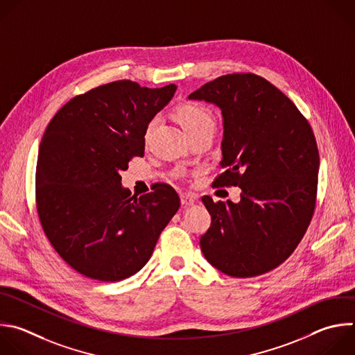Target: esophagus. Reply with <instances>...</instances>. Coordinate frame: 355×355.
Returning a JSON list of instances; mask_svg holds the SVG:
<instances>
[{
  "label": "esophagus",
  "mask_w": 355,
  "mask_h": 355,
  "mask_svg": "<svg viewBox=\"0 0 355 355\" xmlns=\"http://www.w3.org/2000/svg\"><path fill=\"white\" fill-rule=\"evenodd\" d=\"M195 196L191 195V193H182L181 195V205L184 206H192L195 203Z\"/></svg>",
  "instance_id": "esophagus-1"
}]
</instances>
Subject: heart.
I'll return each instance as SVG.
<instances>
[{"instance_id": "obj_1", "label": "heart", "mask_w": 355, "mask_h": 355, "mask_svg": "<svg viewBox=\"0 0 355 355\" xmlns=\"http://www.w3.org/2000/svg\"><path fill=\"white\" fill-rule=\"evenodd\" d=\"M177 120L181 123L182 128L188 134V137L195 135L198 132L203 131H214L216 127V120H214V114L213 111L199 103H184L181 104L177 111H175ZM157 124L156 118L149 121L145 130V141H148Z\"/></svg>"}]
</instances>
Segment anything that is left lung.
I'll return each instance as SVG.
<instances>
[{
    "label": "left lung",
    "instance_id": "8db88e82",
    "mask_svg": "<svg viewBox=\"0 0 355 355\" xmlns=\"http://www.w3.org/2000/svg\"><path fill=\"white\" fill-rule=\"evenodd\" d=\"M221 110L224 171L214 187H240L239 203L202 202L210 213L200 237L207 262L231 277H255L282 265L312 220L319 152L306 118L255 73H228L188 96Z\"/></svg>",
    "mask_w": 355,
    "mask_h": 355
}]
</instances>
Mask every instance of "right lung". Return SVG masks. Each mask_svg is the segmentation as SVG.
<instances>
[{"label":"right lung","instance_id":"1","mask_svg":"<svg viewBox=\"0 0 355 355\" xmlns=\"http://www.w3.org/2000/svg\"><path fill=\"white\" fill-rule=\"evenodd\" d=\"M175 90L115 80L71 98L47 125L36 167L39 218L57 254L89 279L112 283L139 272L180 207L173 187L138 198L120 175L144 156L146 125Z\"/></svg>","mask_w":355,"mask_h":355}]
</instances>
